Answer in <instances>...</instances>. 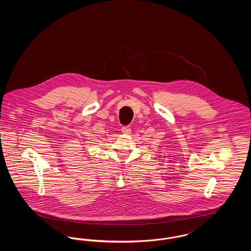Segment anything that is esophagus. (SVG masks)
<instances>
[{
  "label": "esophagus",
  "mask_w": 251,
  "mask_h": 251,
  "mask_svg": "<svg viewBox=\"0 0 251 251\" xmlns=\"http://www.w3.org/2000/svg\"><path fill=\"white\" fill-rule=\"evenodd\" d=\"M131 127L130 126H123L122 128H121V131L123 132V133H125V134H129L130 132H131Z\"/></svg>",
  "instance_id": "1"
}]
</instances>
